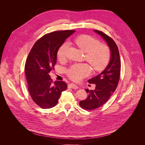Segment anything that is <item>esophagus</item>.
Instances as JSON below:
<instances>
[{
	"label": "esophagus",
	"mask_w": 145,
	"mask_h": 145,
	"mask_svg": "<svg viewBox=\"0 0 145 145\" xmlns=\"http://www.w3.org/2000/svg\"><path fill=\"white\" fill-rule=\"evenodd\" d=\"M68 88H72V89H78V86L76 85H75V84H74V83H70V84H69L68 85Z\"/></svg>",
	"instance_id": "obj_1"
}]
</instances>
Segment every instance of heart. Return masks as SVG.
Returning <instances> with one entry per match:
<instances>
[{
  "label": "heart",
  "instance_id": "obj_1",
  "mask_svg": "<svg viewBox=\"0 0 145 145\" xmlns=\"http://www.w3.org/2000/svg\"><path fill=\"white\" fill-rule=\"evenodd\" d=\"M74 42L80 49L85 52V59L95 71L103 69L109 62L111 52L105 45H100V42L88 35H82L74 39ZM69 46V42H65L60 46L57 51L59 60L65 58ZM91 69L87 64L75 63L67 70L68 76L74 81L78 82L89 75Z\"/></svg>",
  "mask_w": 145,
  "mask_h": 145
}]
</instances>
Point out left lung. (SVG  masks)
<instances>
[{
	"mask_svg": "<svg viewBox=\"0 0 145 145\" xmlns=\"http://www.w3.org/2000/svg\"><path fill=\"white\" fill-rule=\"evenodd\" d=\"M106 42L111 52L110 60L106 68L88 82L95 84L94 90L85 89L88 95L80 102V106L86 110H93L106 103L114 93L120 79L121 63L118 47L112 39L102 31L94 30Z\"/></svg>",
	"mask_w": 145,
	"mask_h": 145,
	"instance_id": "1",
	"label": "left lung"
}]
</instances>
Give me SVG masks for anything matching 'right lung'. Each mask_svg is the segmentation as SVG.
I'll return each mask as SVG.
<instances>
[{
  "mask_svg": "<svg viewBox=\"0 0 145 145\" xmlns=\"http://www.w3.org/2000/svg\"><path fill=\"white\" fill-rule=\"evenodd\" d=\"M75 30L57 31L45 34L34 43L25 66L28 89L34 102L41 108L55 106L62 92L67 88L63 81L52 83L49 73L54 69L60 46Z\"/></svg>",
  "mask_w": 145,
  "mask_h": 145,
  "instance_id": "obj_1",
  "label": "right lung"
}]
</instances>
